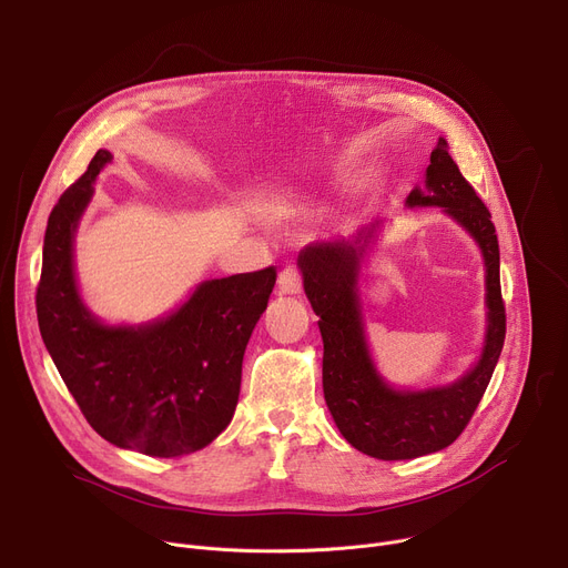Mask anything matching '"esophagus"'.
Wrapping results in <instances>:
<instances>
[{"label":"esophagus","instance_id":"esophagus-1","mask_svg":"<svg viewBox=\"0 0 568 568\" xmlns=\"http://www.w3.org/2000/svg\"><path fill=\"white\" fill-rule=\"evenodd\" d=\"M301 274L296 267H285L278 274V292L281 294H301Z\"/></svg>","mask_w":568,"mask_h":568}]
</instances>
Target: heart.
Wrapping results in <instances>:
<instances>
[{"mask_svg": "<svg viewBox=\"0 0 568 568\" xmlns=\"http://www.w3.org/2000/svg\"><path fill=\"white\" fill-rule=\"evenodd\" d=\"M264 212L272 219H285L292 212V203L287 201V196H274L272 201L264 203Z\"/></svg>", "mask_w": 568, "mask_h": 568, "instance_id": "heart-1", "label": "heart"}]
</instances>
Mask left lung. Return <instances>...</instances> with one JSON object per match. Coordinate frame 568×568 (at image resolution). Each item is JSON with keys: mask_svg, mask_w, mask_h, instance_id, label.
<instances>
[{"mask_svg": "<svg viewBox=\"0 0 568 568\" xmlns=\"http://www.w3.org/2000/svg\"><path fill=\"white\" fill-rule=\"evenodd\" d=\"M406 205L443 207L470 233L484 255L488 308L484 349L477 365L455 384L429 390H395L374 367L363 331L358 276L382 221L365 225L352 240L313 242L298 253L304 290L320 317L324 339L326 406L349 445L384 462L425 457L462 436L494 376L507 333L496 225L449 158L445 139H438L429 158L425 189L415 186Z\"/></svg>", "mask_w": 568, "mask_h": 568, "instance_id": "1", "label": "left lung"}]
</instances>
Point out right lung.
<instances>
[{
	"instance_id": "right-lung-1",
	"label": "right lung",
	"mask_w": 568,
	"mask_h": 568,
	"mask_svg": "<svg viewBox=\"0 0 568 568\" xmlns=\"http://www.w3.org/2000/svg\"><path fill=\"white\" fill-rule=\"evenodd\" d=\"M109 150L54 205L36 290L38 328L70 395L109 443L148 457H180L231 425L248 337L267 308L276 270L201 283L150 324L106 326L84 306L72 242Z\"/></svg>"
}]
</instances>
